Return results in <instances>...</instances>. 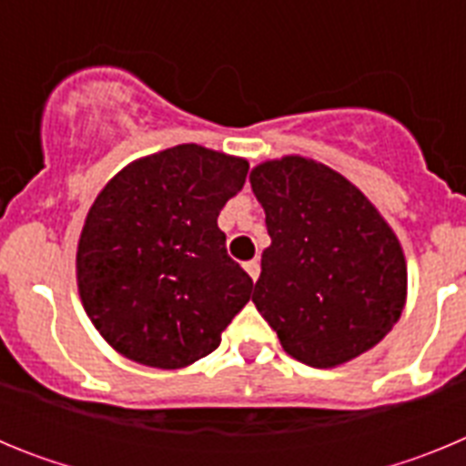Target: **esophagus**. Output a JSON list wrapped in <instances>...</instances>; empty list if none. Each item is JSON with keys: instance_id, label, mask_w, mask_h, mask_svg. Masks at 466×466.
<instances>
[{"instance_id": "esophagus-1", "label": "esophagus", "mask_w": 466, "mask_h": 466, "mask_svg": "<svg viewBox=\"0 0 466 466\" xmlns=\"http://www.w3.org/2000/svg\"><path fill=\"white\" fill-rule=\"evenodd\" d=\"M245 270H247V273H249V278H252L254 282H257L258 273H261V263H258L257 258H254V261H247L245 263Z\"/></svg>"}]
</instances>
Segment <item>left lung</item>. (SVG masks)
<instances>
[{
	"label": "left lung",
	"instance_id": "1",
	"mask_svg": "<svg viewBox=\"0 0 466 466\" xmlns=\"http://www.w3.org/2000/svg\"><path fill=\"white\" fill-rule=\"evenodd\" d=\"M270 247L252 300L284 352L315 369L380 343L406 300L401 245L357 187L315 160L254 167Z\"/></svg>",
	"mask_w": 466,
	"mask_h": 466
}]
</instances>
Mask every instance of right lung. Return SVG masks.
I'll list each match as a JSON object with an SVG mask.
<instances>
[{
	"label": "right lung",
	"instance_id": "obj_1",
	"mask_svg": "<svg viewBox=\"0 0 466 466\" xmlns=\"http://www.w3.org/2000/svg\"><path fill=\"white\" fill-rule=\"evenodd\" d=\"M247 170L242 158L179 144L135 160L95 198L76 279L90 322L123 357L182 369L219 348L252 294L217 226Z\"/></svg>",
	"mask_w": 466,
	"mask_h": 466
}]
</instances>
